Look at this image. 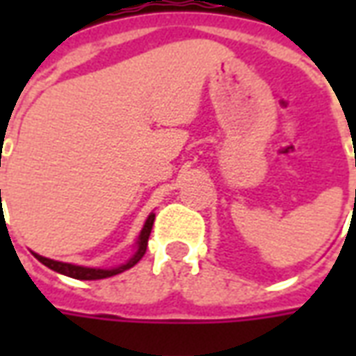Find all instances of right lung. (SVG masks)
Wrapping results in <instances>:
<instances>
[{"instance_id":"add662e5","label":"right lung","mask_w":356,"mask_h":356,"mask_svg":"<svg viewBox=\"0 0 356 356\" xmlns=\"http://www.w3.org/2000/svg\"><path fill=\"white\" fill-rule=\"evenodd\" d=\"M152 225H154V213H150L147 221H145V227H143L139 238H137V252L133 254V257L129 259V261L124 263V265H120V267L116 268L80 267V265H72V263H63V261H55V259H47V257H43V255H38V254H34V257L40 263H43L45 267L53 268V270H57V273H60V275L70 276V278H78V280H101V278H108V276L124 273V270L131 268L133 265H137V263L140 261V257H143L145 252H147L148 236H150V231H152Z\"/></svg>"}]
</instances>
